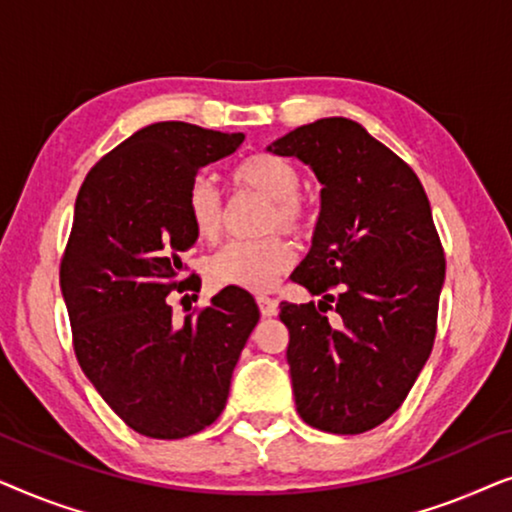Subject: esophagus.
Returning a JSON list of instances; mask_svg holds the SVG:
<instances>
[{
  "mask_svg": "<svg viewBox=\"0 0 512 512\" xmlns=\"http://www.w3.org/2000/svg\"><path fill=\"white\" fill-rule=\"evenodd\" d=\"M256 303H258V310H261L263 317H275V314H277V303L272 298L258 296Z\"/></svg>",
  "mask_w": 512,
  "mask_h": 512,
  "instance_id": "obj_1",
  "label": "esophagus"
}]
</instances>
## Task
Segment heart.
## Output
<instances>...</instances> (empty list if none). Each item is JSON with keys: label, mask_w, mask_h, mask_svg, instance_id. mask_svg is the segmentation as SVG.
<instances>
[{"label": "heart", "mask_w": 512, "mask_h": 512, "mask_svg": "<svg viewBox=\"0 0 512 512\" xmlns=\"http://www.w3.org/2000/svg\"><path fill=\"white\" fill-rule=\"evenodd\" d=\"M233 179L244 191H254L270 200V209L263 219V233L284 230L293 237H307L312 233V212L298 195L303 179L291 160L272 153H254L235 167ZM186 214L200 240L214 242L221 235L223 200L212 179L200 174L191 181L186 193ZM291 261V244L284 237L270 235L261 240L230 242L219 254L209 258L207 275L216 286H235V289L261 293L275 284Z\"/></svg>", "instance_id": "heart-1"}]
</instances>
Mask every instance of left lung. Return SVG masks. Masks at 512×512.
I'll list each match as a JSON object with an SVG mask.
<instances>
[{"instance_id": "left-lung-1", "label": "left lung", "mask_w": 512, "mask_h": 512, "mask_svg": "<svg viewBox=\"0 0 512 512\" xmlns=\"http://www.w3.org/2000/svg\"><path fill=\"white\" fill-rule=\"evenodd\" d=\"M268 151L303 160L321 184L312 249L291 279L324 300L279 305L296 410L319 431H370L401 408L436 338L445 256L429 198L410 165L349 118L300 125Z\"/></svg>"}]
</instances>
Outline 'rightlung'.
I'll list each match as a JSON object with an SVG mask.
<instances>
[{"instance_id": "right-lung-1", "label": "right lung", "mask_w": 512, "mask_h": 512, "mask_svg": "<svg viewBox=\"0 0 512 512\" xmlns=\"http://www.w3.org/2000/svg\"><path fill=\"white\" fill-rule=\"evenodd\" d=\"M242 142V132L181 121L146 125L95 163L76 195L60 263L74 352L97 394L142 436L177 440L216 422L261 317L251 293L235 286L184 324L167 303L191 279H179V254L198 240L188 186ZM188 289L200 291V279Z\"/></svg>"}]
</instances>
